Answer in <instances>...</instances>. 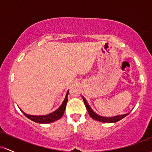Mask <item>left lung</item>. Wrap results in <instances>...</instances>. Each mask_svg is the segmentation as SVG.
I'll list each match as a JSON object with an SVG mask.
<instances>
[{
  "label": "left lung",
  "mask_w": 152,
  "mask_h": 152,
  "mask_svg": "<svg viewBox=\"0 0 152 152\" xmlns=\"http://www.w3.org/2000/svg\"><path fill=\"white\" fill-rule=\"evenodd\" d=\"M83 101H84V103L85 105V107H86L87 110H88V113H89L90 116L94 120L98 121L100 122H103V123H115L118 121L121 120L122 118H124V117H126L129 113L126 114H124V115H116V116H113V117H103V116H100V115H98L97 113H95L93 110H92L91 108L90 107V105H88V102L86 101L85 98L84 97H83Z\"/></svg>",
  "instance_id": "obj_1"
}]
</instances>
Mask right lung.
I'll return each instance as SVG.
<instances>
[{"label": "right lung", "instance_id": "right-lung-1", "mask_svg": "<svg viewBox=\"0 0 152 152\" xmlns=\"http://www.w3.org/2000/svg\"><path fill=\"white\" fill-rule=\"evenodd\" d=\"M68 94H69V90L67 92V94H66L65 98H64V101L62 103V105H60L59 108L57 109L55 111L52 112V113L47 114V115H28V114L25 113L24 112H23V110H21L23 112V113L28 118H29L30 120L33 121L36 123H39V124H49V123H52L55 121L58 120V119L61 118L62 116L64 114V110H65L66 105H67V101H68Z\"/></svg>", "mask_w": 152, "mask_h": 152}]
</instances>
